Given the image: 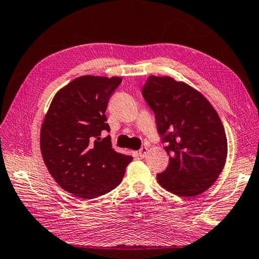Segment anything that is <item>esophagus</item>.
Returning a JSON list of instances; mask_svg holds the SVG:
<instances>
[{
	"mask_svg": "<svg viewBox=\"0 0 259 259\" xmlns=\"http://www.w3.org/2000/svg\"><path fill=\"white\" fill-rule=\"evenodd\" d=\"M147 153H148V148H147V147H141L140 150L138 151V155L141 158H144V157H146Z\"/></svg>",
	"mask_w": 259,
	"mask_h": 259,
	"instance_id": "34e87169",
	"label": "esophagus"
}]
</instances>
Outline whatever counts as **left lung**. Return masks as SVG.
<instances>
[{"label": "left lung", "instance_id": "8db88e82", "mask_svg": "<svg viewBox=\"0 0 259 259\" xmlns=\"http://www.w3.org/2000/svg\"><path fill=\"white\" fill-rule=\"evenodd\" d=\"M143 96L169 156L167 168L157 174L158 183L181 196L203 193L227 159V136L217 111L200 92L168 76H149Z\"/></svg>", "mask_w": 259, "mask_h": 259}]
</instances>
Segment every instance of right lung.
<instances>
[{
  "label": "right lung",
  "instance_id": "right-lung-1",
  "mask_svg": "<svg viewBox=\"0 0 259 259\" xmlns=\"http://www.w3.org/2000/svg\"><path fill=\"white\" fill-rule=\"evenodd\" d=\"M120 77L80 76L59 90L40 133V149L50 175L68 193L94 199L122 181L133 157L112 148L105 111Z\"/></svg>",
  "mask_w": 259,
  "mask_h": 259
}]
</instances>
